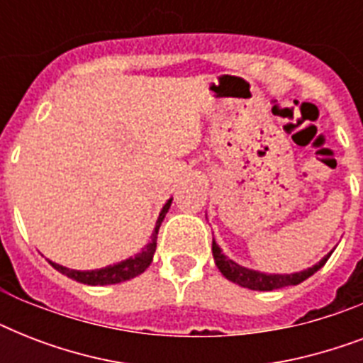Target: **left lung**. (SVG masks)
Returning <instances> with one entry per match:
<instances>
[{
    "label": "left lung",
    "instance_id": "obj_1",
    "mask_svg": "<svg viewBox=\"0 0 363 363\" xmlns=\"http://www.w3.org/2000/svg\"><path fill=\"white\" fill-rule=\"evenodd\" d=\"M213 256H215L216 267L220 269V273L226 277L228 281L235 282V284H239V286L242 288H250V290L269 292V290H279V288H284V286H296V284H299V282H303L305 279H309L311 275H315L316 271L326 264L328 258L332 256V252L326 254L318 264H315L313 267H309V269L298 271V273H290V275L262 273V271L242 267V265L235 264L233 259H230L226 254L222 252L220 247L216 245L215 239H213Z\"/></svg>",
    "mask_w": 363,
    "mask_h": 363
}]
</instances>
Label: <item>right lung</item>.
<instances>
[{"instance_id":"1","label":"right lung","mask_w":363,"mask_h":363,"mask_svg":"<svg viewBox=\"0 0 363 363\" xmlns=\"http://www.w3.org/2000/svg\"><path fill=\"white\" fill-rule=\"evenodd\" d=\"M171 201L173 198L167 199V203L162 207L160 211L158 220H156V226H154V232L150 235V242H148L147 247L143 248L141 252L135 254L133 258H128L124 262H118V264L107 265V267H101V269H92V271H77V269H69V267H64V265L54 264L50 262L54 269L60 271L62 275H67L69 279L77 282H82V284H92V286H104V284H118V282L130 281L133 277L141 275L143 271L147 269L150 262L154 258V250H156V239H158V230L162 226V220L165 218V213L169 211Z\"/></svg>"}]
</instances>
